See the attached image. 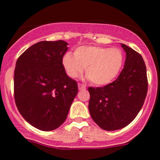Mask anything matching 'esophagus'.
Instances as JSON below:
<instances>
[{"mask_svg":"<svg viewBox=\"0 0 160 160\" xmlns=\"http://www.w3.org/2000/svg\"><path fill=\"white\" fill-rule=\"evenodd\" d=\"M78 87L79 90H85L87 89V87H86L84 84H81V83H78Z\"/></svg>","mask_w":160,"mask_h":160,"instance_id":"34e87169","label":"esophagus"}]
</instances>
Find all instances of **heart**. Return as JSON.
<instances>
[{
	"instance_id": "heart-1",
	"label": "heart",
	"mask_w": 160,
	"mask_h": 160,
	"mask_svg": "<svg viewBox=\"0 0 160 160\" xmlns=\"http://www.w3.org/2000/svg\"><path fill=\"white\" fill-rule=\"evenodd\" d=\"M123 56L118 49L100 46H80L73 56L67 53L62 58V66L66 74L75 78L85 73L90 82L97 86L111 83L122 69Z\"/></svg>"
}]
</instances>
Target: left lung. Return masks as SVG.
Wrapping results in <instances>:
<instances>
[{
    "label": "left lung",
    "instance_id": "left-lung-1",
    "mask_svg": "<svg viewBox=\"0 0 160 160\" xmlns=\"http://www.w3.org/2000/svg\"><path fill=\"white\" fill-rule=\"evenodd\" d=\"M126 52L125 65L112 82L89 87L90 116L106 131L122 129L131 123L143 105L148 82L146 65L138 52L121 44Z\"/></svg>",
    "mask_w": 160,
    "mask_h": 160
}]
</instances>
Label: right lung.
Masks as SVG:
<instances>
[{
	"mask_svg": "<svg viewBox=\"0 0 160 160\" xmlns=\"http://www.w3.org/2000/svg\"><path fill=\"white\" fill-rule=\"evenodd\" d=\"M68 43L42 41L22 53L14 70V99L20 114L41 131L65 122L78 94L77 82L67 76L62 58Z\"/></svg>",
	"mask_w": 160,
	"mask_h": 160,
	"instance_id": "right-lung-1",
	"label": "right lung"
}]
</instances>
